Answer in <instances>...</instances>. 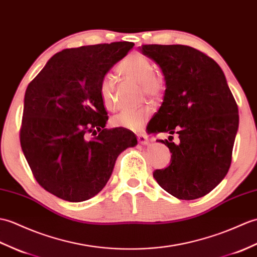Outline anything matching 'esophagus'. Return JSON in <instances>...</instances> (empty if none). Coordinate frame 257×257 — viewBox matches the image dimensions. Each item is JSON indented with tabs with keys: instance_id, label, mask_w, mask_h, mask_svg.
<instances>
[{
	"instance_id": "esophagus-1",
	"label": "esophagus",
	"mask_w": 257,
	"mask_h": 257,
	"mask_svg": "<svg viewBox=\"0 0 257 257\" xmlns=\"http://www.w3.org/2000/svg\"><path fill=\"white\" fill-rule=\"evenodd\" d=\"M137 137H138V141H139L140 145H142V146L149 145V138H148L147 135H145V134H138V135H137Z\"/></svg>"
}]
</instances>
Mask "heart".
I'll list each match as a JSON object with an SVG mask.
<instances>
[{
    "label": "heart",
    "instance_id": "obj_1",
    "mask_svg": "<svg viewBox=\"0 0 257 257\" xmlns=\"http://www.w3.org/2000/svg\"><path fill=\"white\" fill-rule=\"evenodd\" d=\"M118 70L122 74L138 83L146 95L151 97L159 96L164 88V81L159 74L153 72V65L145 56L134 53L126 57L119 63ZM99 94L107 109H114L115 99V77L106 74L100 81ZM151 114V107L143 105L138 108L124 109L111 118V123L115 127L138 130L148 120Z\"/></svg>",
    "mask_w": 257,
    "mask_h": 257
}]
</instances>
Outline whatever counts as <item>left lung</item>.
Wrapping results in <instances>:
<instances>
[{"instance_id": "left-lung-1", "label": "left lung", "mask_w": 257, "mask_h": 257, "mask_svg": "<svg viewBox=\"0 0 257 257\" xmlns=\"http://www.w3.org/2000/svg\"><path fill=\"white\" fill-rule=\"evenodd\" d=\"M139 50L159 65L165 81L163 103L148 133L180 138L177 145L159 140L170 149L172 162L153 177L178 199L200 198L230 169L238 128L235 99L219 64L199 50L183 45H143Z\"/></svg>"}]
</instances>
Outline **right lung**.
I'll return each instance as SVG.
<instances>
[{
  "label": "right lung",
  "mask_w": 257,
  "mask_h": 257,
  "mask_svg": "<svg viewBox=\"0 0 257 257\" xmlns=\"http://www.w3.org/2000/svg\"><path fill=\"white\" fill-rule=\"evenodd\" d=\"M134 46L118 41L64 49L27 86L22 150L36 181L59 198L80 202L97 195L119 154L138 143L126 128H105L99 94L101 79Z\"/></svg>",
  "instance_id": "obj_1"
}]
</instances>
